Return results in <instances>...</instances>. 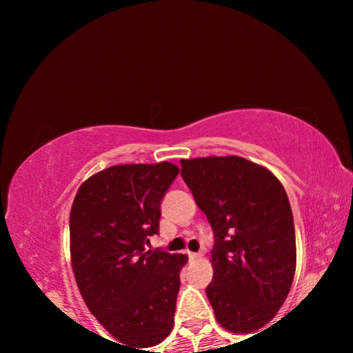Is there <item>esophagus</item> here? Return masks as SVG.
<instances>
[{"instance_id": "1", "label": "esophagus", "mask_w": 353, "mask_h": 353, "mask_svg": "<svg viewBox=\"0 0 353 353\" xmlns=\"http://www.w3.org/2000/svg\"><path fill=\"white\" fill-rule=\"evenodd\" d=\"M199 256H201V254H198V252H188V260H190V261L198 260Z\"/></svg>"}]
</instances>
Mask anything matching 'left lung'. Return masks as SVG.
<instances>
[{
  "label": "left lung",
  "mask_w": 353,
  "mask_h": 353,
  "mask_svg": "<svg viewBox=\"0 0 353 353\" xmlns=\"http://www.w3.org/2000/svg\"><path fill=\"white\" fill-rule=\"evenodd\" d=\"M182 179L212 225L213 280L207 286L218 322L250 333L283 305L296 271L294 219L286 191L243 157L181 160Z\"/></svg>",
  "instance_id": "8db88e82"
}]
</instances>
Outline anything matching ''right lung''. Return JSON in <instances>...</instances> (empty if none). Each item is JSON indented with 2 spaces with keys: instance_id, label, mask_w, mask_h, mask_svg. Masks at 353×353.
Instances as JSON below:
<instances>
[{
  "instance_id": "right-lung-1",
  "label": "right lung",
  "mask_w": 353,
  "mask_h": 353,
  "mask_svg": "<svg viewBox=\"0 0 353 353\" xmlns=\"http://www.w3.org/2000/svg\"><path fill=\"white\" fill-rule=\"evenodd\" d=\"M177 174L168 162L110 166L81 185L71 207V261L83 302L135 350L162 343L174 324L187 255L146 244L159 234L160 205Z\"/></svg>"
}]
</instances>
